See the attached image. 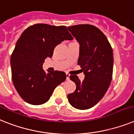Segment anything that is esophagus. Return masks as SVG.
Segmentation results:
<instances>
[{"mask_svg": "<svg viewBox=\"0 0 134 134\" xmlns=\"http://www.w3.org/2000/svg\"><path fill=\"white\" fill-rule=\"evenodd\" d=\"M69 74H66V80H69Z\"/></svg>", "mask_w": 134, "mask_h": 134, "instance_id": "34e87169", "label": "esophagus"}]
</instances>
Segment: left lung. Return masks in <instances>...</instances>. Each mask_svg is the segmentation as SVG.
Segmentation results:
<instances>
[{
	"label": "left lung",
	"instance_id": "left-lung-1",
	"mask_svg": "<svg viewBox=\"0 0 134 134\" xmlns=\"http://www.w3.org/2000/svg\"><path fill=\"white\" fill-rule=\"evenodd\" d=\"M80 45L77 64L84 79L70 76L76 91L68 94L69 103L75 108L87 110L102 99L108 89L113 71V52L108 40L99 29L90 24L67 27Z\"/></svg>",
	"mask_w": 134,
	"mask_h": 134
}]
</instances>
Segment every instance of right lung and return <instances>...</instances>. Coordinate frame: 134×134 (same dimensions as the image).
Segmentation results:
<instances>
[{"mask_svg":"<svg viewBox=\"0 0 134 134\" xmlns=\"http://www.w3.org/2000/svg\"><path fill=\"white\" fill-rule=\"evenodd\" d=\"M73 39L65 26L37 24L22 32L11 57V67L13 85L26 102L46 103L54 88L65 80V72H46L42 65L47 57H52L57 45Z\"/></svg>","mask_w":134,"mask_h":134,"instance_id":"1","label":"right lung"}]
</instances>
